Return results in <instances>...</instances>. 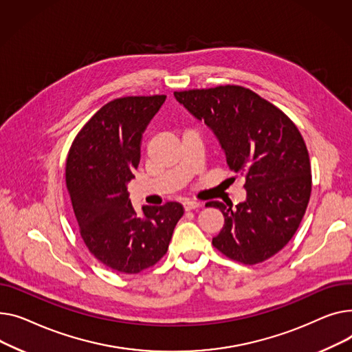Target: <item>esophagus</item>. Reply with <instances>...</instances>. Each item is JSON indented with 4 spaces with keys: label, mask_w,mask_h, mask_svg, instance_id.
<instances>
[{
    "label": "esophagus",
    "mask_w": 352,
    "mask_h": 352,
    "mask_svg": "<svg viewBox=\"0 0 352 352\" xmlns=\"http://www.w3.org/2000/svg\"><path fill=\"white\" fill-rule=\"evenodd\" d=\"M200 203L199 201H192V200H184L183 201V209L184 210H193V209H197L200 208Z\"/></svg>",
    "instance_id": "1"
}]
</instances>
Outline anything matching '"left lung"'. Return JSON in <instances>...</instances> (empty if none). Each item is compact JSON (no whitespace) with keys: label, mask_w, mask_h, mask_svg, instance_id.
Instances as JSON below:
<instances>
[{"label":"left lung","mask_w":352,"mask_h":352,"mask_svg":"<svg viewBox=\"0 0 352 352\" xmlns=\"http://www.w3.org/2000/svg\"><path fill=\"white\" fill-rule=\"evenodd\" d=\"M175 98L204 120L227 166L245 177V200L234 209L232 203H206L224 216L213 245L243 264L273 257L297 232L311 195V166L300 131L273 103L243 87L183 91Z\"/></svg>","instance_id":"obj_1"}]
</instances>
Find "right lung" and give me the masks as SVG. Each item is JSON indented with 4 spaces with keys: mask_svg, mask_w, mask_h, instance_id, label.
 I'll list each match as a JSON object with an SVG mask.
<instances>
[{
    "mask_svg": "<svg viewBox=\"0 0 352 352\" xmlns=\"http://www.w3.org/2000/svg\"><path fill=\"white\" fill-rule=\"evenodd\" d=\"M166 95L126 96L102 107L76 135L67 159V188L80 237L102 264L136 274L168 247L183 208L143 206L138 214L128 183L140 160L143 132Z\"/></svg>",
    "mask_w": 352,
    "mask_h": 352,
    "instance_id": "right-lung-1",
    "label": "right lung"
}]
</instances>
